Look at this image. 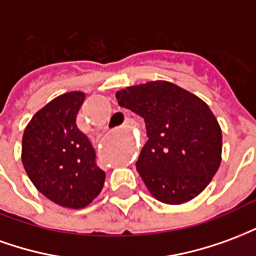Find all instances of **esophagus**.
<instances>
[{"mask_svg": "<svg viewBox=\"0 0 256 256\" xmlns=\"http://www.w3.org/2000/svg\"><path fill=\"white\" fill-rule=\"evenodd\" d=\"M123 126H124V128H130V126H132V122H130L128 119H126V120H124V123H123Z\"/></svg>", "mask_w": 256, "mask_h": 256, "instance_id": "obj_1", "label": "esophagus"}]
</instances>
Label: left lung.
<instances>
[{"label":"left lung","mask_w":256,"mask_h":256,"mask_svg":"<svg viewBox=\"0 0 256 256\" xmlns=\"http://www.w3.org/2000/svg\"><path fill=\"white\" fill-rule=\"evenodd\" d=\"M116 100L144 118L148 141L136 167L150 194L181 204L203 192L222 154V132L208 106L166 80L128 86Z\"/></svg>","instance_id":"1"}]
</instances>
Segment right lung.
Instances as JSON below:
<instances>
[{
  "mask_svg": "<svg viewBox=\"0 0 256 256\" xmlns=\"http://www.w3.org/2000/svg\"><path fill=\"white\" fill-rule=\"evenodd\" d=\"M84 100L70 92L32 116L23 134L22 162L40 192L67 208H84L98 196L106 172L96 163V150L76 126Z\"/></svg>",
  "mask_w": 256,
  "mask_h": 256,
  "instance_id": "add662e5",
  "label": "right lung"
}]
</instances>
